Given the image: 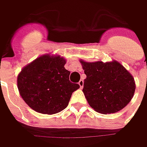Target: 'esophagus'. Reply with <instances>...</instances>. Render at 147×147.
I'll return each instance as SVG.
<instances>
[{"label":"esophagus","mask_w":147,"mask_h":147,"mask_svg":"<svg viewBox=\"0 0 147 147\" xmlns=\"http://www.w3.org/2000/svg\"><path fill=\"white\" fill-rule=\"evenodd\" d=\"M83 83H84L83 80H80V81L78 82V84H79V86H80V88H83Z\"/></svg>","instance_id":"esophagus-1"}]
</instances>
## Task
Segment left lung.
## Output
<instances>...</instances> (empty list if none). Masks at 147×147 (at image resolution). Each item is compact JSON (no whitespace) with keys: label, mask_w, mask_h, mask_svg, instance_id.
<instances>
[{"label":"left lung","mask_w":147,"mask_h":147,"mask_svg":"<svg viewBox=\"0 0 147 147\" xmlns=\"http://www.w3.org/2000/svg\"><path fill=\"white\" fill-rule=\"evenodd\" d=\"M80 62L87 75L82 92L92 109L100 114H112L129 103L136 86L133 76L121 64L115 60Z\"/></svg>","instance_id":"left-lung-1"}]
</instances>
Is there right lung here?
<instances>
[{
  "label": "right lung",
  "mask_w": 147,
  "mask_h": 147,
  "mask_svg": "<svg viewBox=\"0 0 147 147\" xmlns=\"http://www.w3.org/2000/svg\"><path fill=\"white\" fill-rule=\"evenodd\" d=\"M66 60L45 55L25 66L17 78L21 97L38 113L53 115L68 106L72 93L80 88L69 81Z\"/></svg>",
  "instance_id": "right-lung-1"
}]
</instances>
